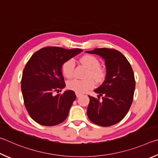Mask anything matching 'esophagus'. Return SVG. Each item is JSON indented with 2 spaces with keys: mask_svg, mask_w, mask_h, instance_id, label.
Here are the masks:
<instances>
[{
  "mask_svg": "<svg viewBox=\"0 0 158 158\" xmlns=\"http://www.w3.org/2000/svg\"><path fill=\"white\" fill-rule=\"evenodd\" d=\"M76 97L78 98V97H80V96H81L82 94H79V93H76Z\"/></svg>",
  "mask_w": 158,
  "mask_h": 158,
  "instance_id": "1",
  "label": "esophagus"
}]
</instances>
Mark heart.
Wrapping results in <instances>:
<instances>
[{
	"mask_svg": "<svg viewBox=\"0 0 158 158\" xmlns=\"http://www.w3.org/2000/svg\"><path fill=\"white\" fill-rule=\"evenodd\" d=\"M80 61L85 67L88 69L87 77H89L83 80L73 79L68 82L67 86L69 89L76 93L82 94L87 92L94 87L95 82L93 79V78L98 82L103 81L106 77V72L103 69L99 67L100 62L93 55H84L81 58ZM74 67L75 63L73 60H66L62 66L63 76L66 78H71L74 75ZM91 77L93 78H91Z\"/></svg>",
	"mask_w": 158,
	"mask_h": 158,
	"instance_id": "heart-1",
	"label": "heart"
}]
</instances>
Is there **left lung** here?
Instances as JSON below:
<instances>
[{"label": "left lung", "mask_w": 158, "mask_h": 158, "mask_svg": "<svg viewBox=\"0 0 158 158\" xmlns=\"http://www.w3.org/2000/svg\"><path fill=\"white\" fill-rule=\"evenodd\" d=\"M86 52L101 57L106 67V79L94 90L98 99L89 96L87 117L98 126H112L125 117L131 106L135 89L133 71L126 57L115 49L95 48Z\"/></svg>", "instance_id": "left-lung-1"}]
</instances>
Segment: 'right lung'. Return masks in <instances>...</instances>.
Segmentation results:
<instances>
[{
  "label": "right lung",
  "mask_w": 158,
  "mask_h": 158,
  "mask_svg": "<svg viewBox=\"0 0 158 158\" xmlns=\"http://www.w3.org/2000/svg\"><path fill=\"white\" fill-rule=\"evenodd\" d=\"M82 49L45 47L35 52L23 69L21 92L27 112L33 120L46 126H56L68 117L69 110L76 98L75 92L66 90L59 93L66 85L62 66L76 56Z\"/></svg>",
  "instance_id": "add662e5"
}]
</instances>
